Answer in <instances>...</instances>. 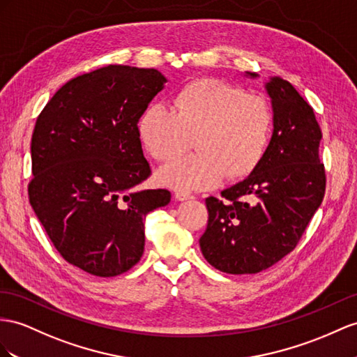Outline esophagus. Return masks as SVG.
I'll return each instance as SVG.
<instances>
[{"instance_id": "34e87169", "label": "esophagus", "mask_w": 357, "mask_h": 357, "mask_svg": "<svg viewBox=\"0 0 357 357\" xmlns=\"http://www.w3.org/2000/svg\"><path fill=\"white\" fill-rule=\"evenodd\" d=\"M175 199L176 200H188V199H193V195H190V193H187V191H182V190H178V191H175Z\"/></svg>"}]
</instances>
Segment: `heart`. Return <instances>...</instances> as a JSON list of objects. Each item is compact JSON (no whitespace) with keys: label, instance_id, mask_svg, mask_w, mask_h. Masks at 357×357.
Listing matches in <instances>:
<instances>
[{"label":"heart","instance_id":"obj_1","mask_svg":"<svg viewBox=\"0 0 357 357\" xmlns=\"http://www.w3.org/2000/svg\"><path fill=\"white\" fill-rule=\"evenodd\" d=\"M139 135L155 160H175L197 134L199 152L158 172L178 190L217 185L225 175L248 176L266 157L273 134V112L266 99L218 78H199L181 86L170 105L155 102L140 114Z\"/></svg>","mask_w":357,"mask_h":357}]
</instances>
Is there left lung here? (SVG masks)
Wrapping results in <instances>:
<instances>
[{"mask_svg":"<svg viewBox=\"0 0 357 357\" xmlns=\"http://www.w3.org/2000/svg\"><path fill=\"white\" fill-rule=\"evenodd\" d=\"M266 91L273 108L266 157L244 181L223 190L222 199H206L200 250L214 268L229 274L267 270L294 250L326 191L318 157L321 130L312 107L279 77L267 81Z\"/></svg>","mask_w":357,"mask_h":357,"instance_id":"1","label":"left lung"}]
</instances>
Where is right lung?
Wrapping results in <instances>:
<instances>
[{
  "instance_id": "obj_1",
  "label": "right lung",
  "mask_w": 357,
  "mask_h": 357,
  "mask_svg": "<svg viewBox=\"0 0 357 357\" xmlns=\"http://www.w3.org/2000/svg\"><path fill=\"white\" fill-rule=\"evenodd\" d=\"M166 83L157 69L109 65L68 81L36 121L30 204L61 257L93 276L132 268L146 215L170 202L167 190L137 188L151 175L137 123Z\"/></svg>"
}]
</instances>
